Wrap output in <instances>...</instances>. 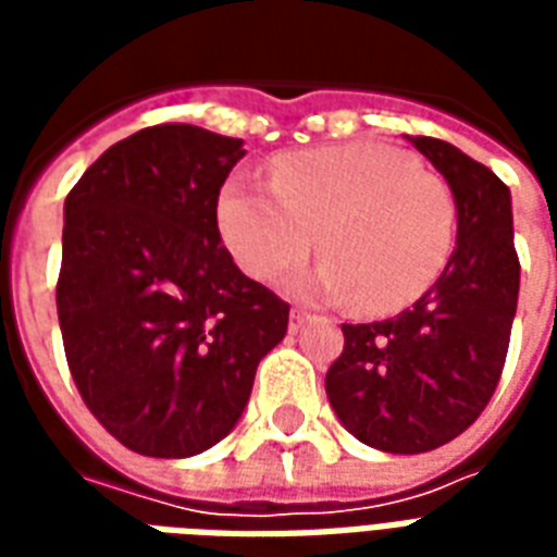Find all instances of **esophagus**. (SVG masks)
Returning a JSON list of instances; mask_svg holds the SVG:
<instances>
[{"label":"esophagus","mask_w":557,"mask_h":557,"mask_svg":"<svg viewBox=\"0 0 557 557\" xmlns=\"http://www.w3.org/2000/svg\"><path fill=\"white\" fill-rule=\"evenodd\" d=\"M307 319H310V315L304 313V310H292V313H289V334H298V331L307 325Z\"/></svg>","instance_id":"obj_1"}]
</instances>
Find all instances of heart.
<instances>
[{"mask_svg":"<svg viewBox=\"0 0 557 557\" xmlns=\"http://www.w3.org/2000/svg\"><path fill=\"white\" fill-rule=\"evenodd\" d=\"M214 220L247 277L274 280L315 247L325 259L292 289L325 304L358 301L363 313L406 310L442 277L454 253L450 187L403 148L385 143L292 151L271 163V184L223 182Z\"/></svg>","mask_w":557,"mask_h":557,"instance_id":"heart-1","label":"heart"}]
</instances>
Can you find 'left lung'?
Segmentation results:
<instances>
[{"mask_svg":"<svg viewBox=\"0 0 557 557\" xmlns=\"http://www.w3.org/2000/svg\"><path fill=\"white\" fill-rule=\"evenodd\" d=\"M406 139L454 194V253L409 310L343 325L346 346L325 375L339 423L385 454L435 450L480 418L502 379L519 301L507 184L444 139Z\"/></svg>","mask_w":557,"mask_h":557,"instance_id":"obj_1","label":"left lung"}]
</instances>
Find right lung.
<instances>
[{"label": "right lung", "instance_id": "1", "mask_svg": "<svg viewBox=\"0 0 557 557\" xmlns=\"http://www.w3.org/2000/svg\"><path fill=\"white\" fill-rule=\"evenodd\" d=\"M244 139L154 125L103 151L65 199L59 327L79 397L134 454L184 459L242 418L289 304L244 277L214 202Z\"/></svg>", "mask_w": 557, "mask_h": 557}]
</instances>
